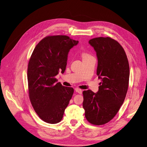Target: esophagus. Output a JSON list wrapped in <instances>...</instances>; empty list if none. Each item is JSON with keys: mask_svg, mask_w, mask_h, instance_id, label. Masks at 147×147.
Masks as SVG:
<instances>
[{"mask_svg": "<svg viewBox=\"0 0 147 147\" xmlns=\"http://www.w3.org/2000/svg\"><path fill=\"white\" fill-rule=\"evenodd\" d=\"M75 90H76V92H77L78 94H82V90H81V89L76 88V89H75Z\"/></svg>", "mask_w": 147, "mask_h": 147, "instance_id": "obj_1", "label": "esophagus"}]
</instances>
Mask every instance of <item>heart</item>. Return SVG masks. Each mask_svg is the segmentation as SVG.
Returning <instances> with one entry per match:
<instances>
[{
    "mask_svg": "<svg viewBox=\"0 0 147 147\" xmlns=\"http://www.w3.org/2000/svg\"><path fill=\"white\" fill-rule=\"evenodd\" d=\"M88 55H89L88 54H87V53H83V54H82V57H87V56H88Z\"/></svg>",
    "mask_w": 147,
    "mask_h": 147,
    "instance_id": "heart-1",
    "label": "heart"
}]
</instances>
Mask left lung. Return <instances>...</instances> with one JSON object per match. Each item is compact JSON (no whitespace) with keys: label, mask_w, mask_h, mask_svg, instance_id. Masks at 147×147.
<instances>
[{"label":"left lung","mask_w":147,"mask_h":147,"mask_svg":"<svg viewBox=\"0 0 147 147\" xmlns=\"http://www.w3.org/2000/svg\"><path fill=\"white\" fill-rule=\"evenodd\" d=\"M88 42L96 53V75L102 82L96 94L83 92V107L89 123L102 125L113 119L123 104L129 83V63L123 48L114 39L96 37Z\"/></svg>","instance_id":"obj_1"}]
</instances>
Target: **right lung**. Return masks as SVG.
Wrapping results in <instances>:
<instances>
[{"mask_svg":"<svg viewBox=\"0 0 147 147\" xmlns=\"http://www.w3.org/2000/svg\"><path fill=\"white\" fill-rule=\"evenodd\" d=\"M78 41L67 35H49L38 42L28 62V95L35 112L45 122H60L74 94V88L57 82L65 70L68 53Z\"/></svg>","mask_w":147,"mask_h":147,"instance_id":"1","label":"right lung"}]
</instances>
